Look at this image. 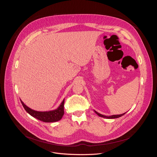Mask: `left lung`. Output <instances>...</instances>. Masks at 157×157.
<instances>
[{"label":"left lung","mask_w":157,"mask_h":157,"mask_svg":"<svg viewBox=\"0 0 157 157\" xmlns=\"http://www.w3.org/2000/svg\"><path fill=\"white\" fill-rule=\"evenodd\" d=\"M94 112L96 113V114H98L99 117H104V118H106V119H116V118H119L122 116H124L126 113H124V114H120V115H113V116H104V115H102L99 113H98V112H96V110H94Z\"/></svg>","instance_id":"left-lung-1"}]
</instances>
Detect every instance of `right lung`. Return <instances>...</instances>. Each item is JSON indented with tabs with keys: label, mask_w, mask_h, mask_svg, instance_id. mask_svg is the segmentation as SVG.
<instances>
[{
	"label": "right lung",
	"mask_w": 157,
	"mask_h": 157,
	"mask_svg": "<svg viewBox=\"0 0 157 157\" xmlns=\"http://www.w3.org/2000/svg\"><path fill=\"white\" fill-rule=\"evenodd\" d=\"M21 103L24 107L25 110L32 117L44 122H54L61 119L64 115V99L59 105V106L55 110L40 112L34 110L27 107L21 100Z\"/></svg>",
	"instance_id": "1"
}]
</instances>
